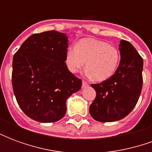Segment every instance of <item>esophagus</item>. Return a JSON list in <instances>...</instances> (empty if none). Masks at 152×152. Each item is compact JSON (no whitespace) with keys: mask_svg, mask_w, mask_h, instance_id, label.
Wrapping results in <instances>:
<instances>
[{"mask_svg":"<svg viewBox=\"0 0 152 152\" xmlns=\"http://www.w3.org/2000/svg\"><path fill=\"white\" fill-rule=\"evenodd\" d=\"M87 86H89V84L86 81H82V87L83 88H86Z\"/></svg>","mask_w":152,"mask_h":152,"instance_id":"34e87169","label":"esophagus"}]
</instances>
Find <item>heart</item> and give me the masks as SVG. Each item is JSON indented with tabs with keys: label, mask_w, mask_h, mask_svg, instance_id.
I'll return each instance as SVG.
<instances>
[{
	"label": "heart",
	"mask_w": 152,
	"mask_h": 152,
	"mask_svg": "<svg viewBox=\"0 0 152 152\" xmlns=\"http://www.w3.org/2000/svg\"><path fill=\"white\" fill-rule=\"evenodd\" d=\"M120 51L114 45L92 38L80 40L66 53V65L71 72L76 73L85 66L87 74L97 81L111 78L120 63Z\"/></svg>",
	"instance_id": "heart-1"
}]
</instances>
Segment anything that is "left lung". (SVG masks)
Here are the masks:
<instances>
[{
	"label": "left lung",
	"mask_w": 152,
	"mask_h": 152,
	"mask_svg": "<svg viewBox=\"0 0 152 152\" xmlns=\"http://www.w3.org/2000/svg\"><path fill=\"white\" fill-rule=\"evenodd\" d=\"M119 50L121 61L114 75L91 85L96 98L89 113L99 122H114L125 117L136 106L142 92L143 60L127 40H121Z\"/></svg>",
	"instance_id": "8db88e82"
}]
</instances>
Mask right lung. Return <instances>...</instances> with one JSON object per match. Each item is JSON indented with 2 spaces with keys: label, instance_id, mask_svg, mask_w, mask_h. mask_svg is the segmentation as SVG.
Listing matches in <instances>:
<instances>
[{
  "label": "right lung",
  "instance_id": "1",
  "mask_svg": "<svg viewBox=\"0 0 152 152\" xmlns=\"http://www.w3.org/2000/svg\"><path fill=\"white\" fill-rule=\"evenodd\" d=\"M67 47L66 34L53 30L30 36L14 55V94L22 111L34 121L61 120L66 99L81 88V80L65 63Z\"/></svg>",
  "mask_w": 152,
  "mask_h": 152
}]
</instances>
